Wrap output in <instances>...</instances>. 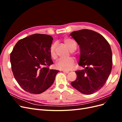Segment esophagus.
Masks as SVG:
<instances>
[{"label":"esophagus","instance_id":"34e87169","mask_svg":"<svg viewBox=\"0 0 122 122\" xmlns=\"http://www.w3.org/2000/svg\"><path fill=\"white\" fill-rule=\"evenodd\" d=\"M62 71L64 73H66V74H68V73H69V72L68 71H66V70H62Z\"/></svg>","mask_w":122,"mask_h":122}]
</instances>
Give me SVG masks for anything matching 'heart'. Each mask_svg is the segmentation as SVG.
<instances>
[{
  "instance_id": "b5f03b06",
  "label": "heart",
  "mask_w": 122,
  "mask_h": 122,
  "mask_svg": "<svg viewBox=\"0 0 122 122\" xmlns=\"http://www.w3.org/2000/svg\"><path fill=\"white\" fill-rule=\"evenodd\" d=\"M65 44L68 47L69 49L71 51H74L76 49V44L72 40L70 39H65ZM56 44H53L51 45L50 49V53L51 56L53 59L57 57L56 54ZM75 64V61L72 57H69L65 59H60L55 64V67L58 69L62 70H71Z\"/></svg>"
}]
</instances>
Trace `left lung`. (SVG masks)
Returning <instances> with one entry per match:
<instances>
[{"mask_svg": "<svg viewBox=\"0 0 122 122\" xmlns=\"http://www.w3.org/2000/svg\"><path fill=\"white\" fill-rule=\"evenodd\" d=\"M70 36L79 46L78 64L84 68L75 72L77 78L71 86L83 94H94L103 86L111 72V47L101 35L90 29L73 31Z\"/></svg>", "mask_w": 122, "mask_h": 122, "instance_id": "obj_1", "label": "left lung"}]
</instances>
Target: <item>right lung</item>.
Returning <instances> with one entry per match:
<instances>
[{"label":"right lung","mask_w":122,"mask_h":122,"mask_svg":"<svg viewBox=\"0 0 122 122\" xmlns=\"http://www.w3.org/2000/svg\"><path fill=\"white\" fill-rule=\"evenodd\" d=\"M53 38L34 34L18 41L10 55L12 70L20 86L29 93L39 94L49 88L60 71L50 69L53 64L50 53Z\"/></svg>","instance_id":"1"}]
</instances>
